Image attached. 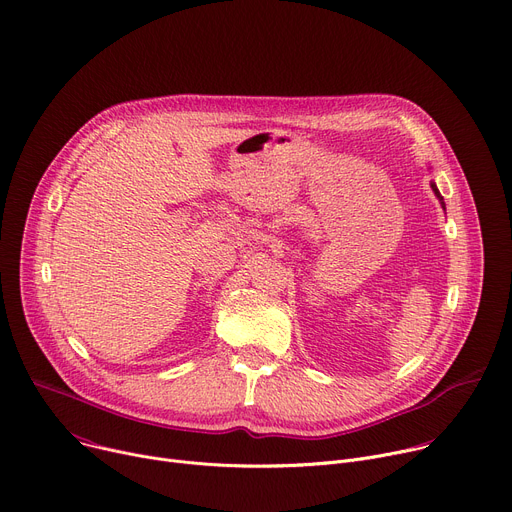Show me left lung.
Segmentation results:
<instances>
[{
  "instance_id": "left-lung-1",
  "label": "left lung",
  "mask_w": 512,
  "mask_h": 512,
  "mask_svg": "<svg viewBox=\"0 0 512 512\" xmlns=\"http://www.w3.org/2000/svg\"><path fill=\"white\" fill-rule=\"evenodd\" d=\"M433 192H435V194H437V196H439V190H437V185H435V183H433ZM439 200H443V198H441V196H439Z\"/></svg>"
}]
</instances>
